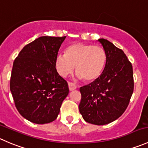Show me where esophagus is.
Listing matches in <instances>:
<instances>
[{
	"label": "esophagus",
	"mask_w": 148,
	"mask_h": 148,
	"mask_svg": "<svg viewBox=\"0 0 148 148\" xmlns=\"http://www.w3.org/2000/svg\"><path fill=\"white\" fill-rule=\"evenodd\" d=\"M68 87H69V90H73L76 89V86L75 84H73V83H71V82H68Z\"/></svg>",
	"instance_id": "1"
}]
</instances>
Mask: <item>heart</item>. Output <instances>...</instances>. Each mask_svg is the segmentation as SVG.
Here are the masks:
<instances>
[{"label":"heart","instance_id":"obj_1","mask_svg":"<svg viewBox=\"0 0 148 148\" xmlns=\"http://www.w3.org/2000/svg\"><path fill=\"white\" fill-rule=\"evenodd\" d=\"M106 62V52L101 47L75 43L67 47L65 54L57 55L55 66L62 77L73 73L75 66L77 77L90 82L100 77Z\"/></svg>","mask_w":148,"mask_h":148}]
</instances>
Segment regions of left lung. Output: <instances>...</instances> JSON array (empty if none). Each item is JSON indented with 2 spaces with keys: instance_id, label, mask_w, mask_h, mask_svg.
Returning <instances> with one entry per match:
<instances>
[{
  "instance_id": "left-lung-1",
  "label": "left lung",
  "mask_w": 148,
  "mask_h": 148,
  "mask_svg": "<svg viewBox=\"0 0 148 148\" xmlns=\"http://www.w3.org/2000/svg\"><path fill=\"white\" fill-rule=\"evenodd\" d=\"M106 55L104 69L99 78L80 87L79 111L83 119L104 125L122 116L134 90L132 65L122 49L105 39H98Z\"/></svg>"
}]
</instances>
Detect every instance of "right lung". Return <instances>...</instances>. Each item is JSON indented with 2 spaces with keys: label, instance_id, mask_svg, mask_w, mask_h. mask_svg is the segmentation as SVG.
Masks as SVG:
<instances>
[{
  "label": "right lung",
  "instance_id": "obj_1",
  "mask_svg": "<svg viewBox=\"0 0 148 148\" xmlns=\"http://www.w3.org/2000/svg\"><path fill=\"white\" fill-rule=\"evenodd\" d=\"M65 38L39 37L26 45L14 60L10 90L17 110L29 122H53L68 95V83L55 68V59Z\"/></svg>",
  "mask_w": 148,
  "mask_h": 148
}]
</instances>
